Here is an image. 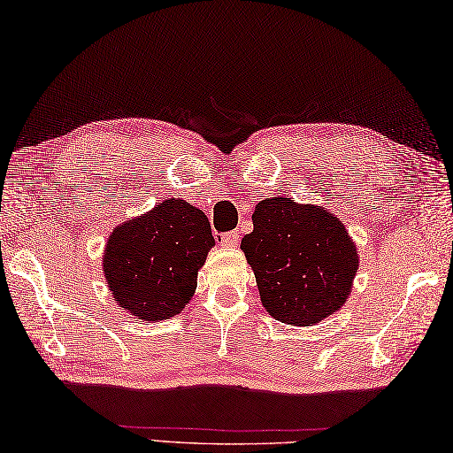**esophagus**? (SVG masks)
<instances>
[{"instance_id": "esophagus-1", "label": "esophagus", "mask_w": 453, "mask_h": 453, "mask_svg": "<svg viewBox=\"0 0 453 453\" xmlns=\"http://www.w3.org/2000/svg\"><path fill=\"white\" fill-rule=\"evenodd\" d=\"M238 230H233V233H225V234H220V238H219V242H220V246L223 248H234L236 244H238Z\"/></svg>"}]
</instances>
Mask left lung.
I'll use <instances>...</instances> for the list:
<instances>
[{"label":"left lung","mask_w":453,"mask_h":453,"mask_svg":"<svg viewBox=\"0 0 453 453\" xmlns=\"http://www.w3.org/2000/svg\"><path fill=\"white\" fill-rule=\"evenodd\" d=\"M240 248L256 273L261 302L277 321L307 326L338 311L357 273L356 246L333 213L292 197H267Z\"/></svg>","instance_id":"8db88e82"}]
</instances>
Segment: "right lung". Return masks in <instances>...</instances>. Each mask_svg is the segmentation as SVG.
<instances>
[{
  "label": "right lung",
  "instance_id": "right-lung-1",
  "mask_svg": "<svg viewBox=\"0 0 453 453\" xmlns=\"http://www.w3.org/2000/svg\"><path fill=\"white\" fill-rule=\"evenodd\" d=\"M213 244L203 211L179 197L115 228L104 256L115 302L146 321L180 313Z\"/></svg>",
  "mask_w": 453,
  "mask_h": 453
}]
</instances>
